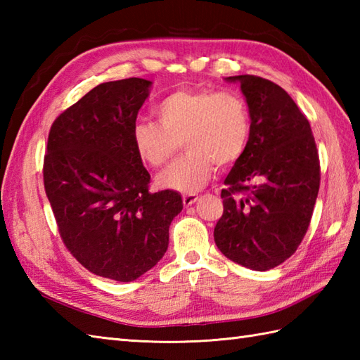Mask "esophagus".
<instances>
[{
	"label": "esophagus",
	"mask_w": 360,
	"mask_h": 360,
	"mask_svg": "<svg viewBox=\"0 0 360 360\" xmlns=\"http://www.w3.org/2000/svg\"><path fill=\"white\" fill-rule=\"evenodd\" d=\"M198 201V195L196 193H187L182 196V202H184L186 207H190V205H193Z\"/></svg>",
	"instance_id": "34e87169"
}]
</instances>
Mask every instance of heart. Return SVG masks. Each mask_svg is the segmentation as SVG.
<instances>
[{"label": "heart", "instance_id": "heart-1", "mask_svg": "<svg viewBox=\"0 0 360 360\" xmlns=\"http://www.w3.org/2000/svg\"><path fill=\"white\" fill-rule=\"evenodd\" d=\"M158 122L137 120L131 129L136 155L153 168L178 155H187L158 176V186L192 193L202 188L221 168L232 167L246 153L252 136L249 106L231 91L181 88L156 106Z\"/></svg>", "mask_w": 360, "mask_h": 360}]
</instances>
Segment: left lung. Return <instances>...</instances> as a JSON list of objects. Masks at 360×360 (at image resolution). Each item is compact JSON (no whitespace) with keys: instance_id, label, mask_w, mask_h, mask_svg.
<instances>
[{"instance_id":"8db88e82","label":"left lung","mask_w":360,"mask_h":360,"mask_svg":"<svg viewBox=\"0 0 360 360\" xmlns=\"http://www.w3.org/2000/svg\"><path fill=\"white\" fill-rule=\"evenodd\" d=\"M250 111L244 156L224 179V212L213 231L223 254L244 267L269 271L300 246L320 187L311 125L281 86L257 75H233Z\"/></svg>"}]
</instances>
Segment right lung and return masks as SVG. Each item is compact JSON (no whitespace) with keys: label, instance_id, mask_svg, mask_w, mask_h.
I'll use <instances>...</instances> for the list:
<instances>
[{"label":"right lung","instance_id":"1","mask_svg":"<svg viewBox=\"0 0 360 360\" xmlns=\"http://www.w3.org/2000/svg\"><path fill=\"white\" fill-rule=\"evenodd\" d=\"M151 82L101 83L53 120L44 155V190L66 249L89 272L133 281L168 248L182 210L174 190L151 193L131 129Z\"/></svg>","mask_w":360,"mask_h":360}]
</instances>
